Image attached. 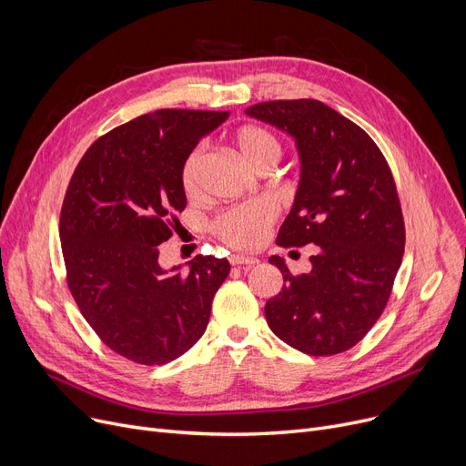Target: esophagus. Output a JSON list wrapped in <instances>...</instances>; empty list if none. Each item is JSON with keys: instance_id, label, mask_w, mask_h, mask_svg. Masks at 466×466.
<instances>
[{"instance_id": "obj_1", "label": "esophagus", "mask_w": 466, "mask_h": 466, "mask_svg": "<svg viewBox=\"0 0 466 466\" xmlns=\"http://www.w3.org/2000/svg\"><path fill=\"white\" fill-rule=\"evenodd\" d=\"M232 266H255L258 264V258L255 257H243V255H232L230 257Z\"/></svg>"}]
</instances>
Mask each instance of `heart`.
I'll list each match as a JSON object with an SVG mask.
<instances>
[{
	"label": "heart",
	"instance_id": "obj_1",
	"mask_svg": "<svg viewBox=\"0 0 466 466\" xmlns=\"http://www.w3.org/2000/svg\"><path fill=\"white\" fill-rule=\"evenodd\" d=\"M234 147L241 160L253 169H258L266 164H278L281 158V145L278 137L262 127L249 125L239 128L234 136ZM200 160L202 153L200 149H196L188 155V158L183 164L181 183L183 190L188 196L196 192ZM276 215L278 208L272 200H249L220 215L215 223V232L232 249L249 251L260 246L268 234V228H270L276 220Z\"/></svg>",
	"mask_w": 466,
	"mask_h": 466
}]
</instances>
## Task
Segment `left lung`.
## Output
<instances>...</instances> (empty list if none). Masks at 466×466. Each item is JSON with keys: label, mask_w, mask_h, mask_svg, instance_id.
<instances>
[{"label": "left lung", "mask_w": 466, "mask_h": 466, "mask_svg": "<svg viewBox=\"0 0 466 466\" xmlns=\"http://www.w3.org/2000/svg\"><path fill=\"white\" fill-rule=\"evenodd\" d=\"M295 139L300 181L278 246L313 243L311 270L292 276L281 257L279 295L264 306L268 327L306 355L348 351L381 315L404 255L395 179L372 137L317 100L246 109Z\"/></svg>", "instance_id": "obj_1"}]
</instances>
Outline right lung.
<instances>
[{
    "label": "right lung",
    "instance_id": "add662e5",
    "mask_svg": "<svg viewBox=\"0 0 466 466\" xmlns=\"http://www.w3.org/2000/svg\"><path fill=\"white\" fill-rule=\"evenodd\" d=\"M228 111L158 109L96 139L69 181L60 241L67 285L94 332L137 364H166L206 332L227 258L166 270L160 243L183 211V164Z\"/></svg>",
    "mask_w": 466,
    "mask_h": 466
}]
</instances>
